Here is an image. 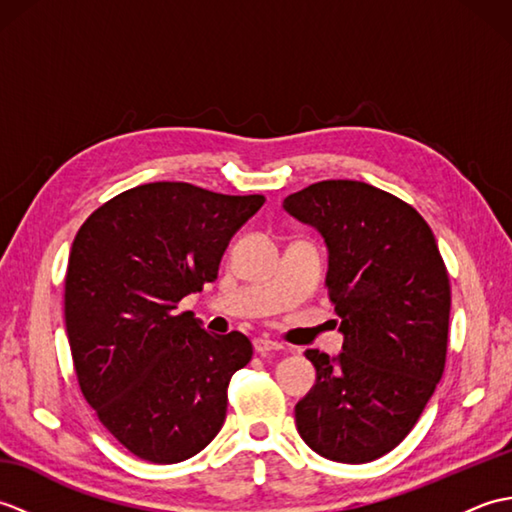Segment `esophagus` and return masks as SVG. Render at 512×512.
Instances as JSON below:
<instances>
[{
    "instance_id": "obj_1",
    "label": "esophagus",
    "mask_w": 512,
    "mask_h": 512,
    "mask_svg": "<svg viewBox=\"0 0 512 512\" xmlns=\"http://www.w3.org/2000/svg\"><path fill=\"white\" fill-rule=\"evenodd\" d=\"M253 347H255V352L257 354H270V352H277V350H281V345L277 343V341H273V339H255L253 341Z\"/></svg>"
}]
</instances>
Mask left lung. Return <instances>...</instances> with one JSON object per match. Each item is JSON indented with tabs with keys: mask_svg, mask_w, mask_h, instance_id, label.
I'll return each instance as SVG.
<instances>
[{
	"mask_svg": "<svg viewBox=\"0 0 512 512\" xmlns=\"http://www.w3.org/2000/svg\"><path fill=\"white\" fill-rule=\"evenodd\" d=\"M284 209L328 246V286L343 352L306 350L317 383L295 407L297 431L323 458L372 462L405 440L444 372L449 275L422 215L356 180H323Z\"/></svg>",
	"mask_w": 512,
	"mask_h": 512,
	"instance_id": "left-lung-1",
	"label": "left lung"
}]
</instances>
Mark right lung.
<instances>
[{"label":"right lung","mask_w":512,"mask_h":512,"mask_svg":"<svg viewBox=\"0 0 512 512\" xmlns=\"http://www.w3.org/2000/svg\"><path fill=\"white\" fill-rule=\"evenodd\" d=\"M264 195L149 182L96 209L65 273V330L85 400L138 458L176 464L209 444L253 345L217 336L178 303L217 279L231 237Z\"/></svg>","instance_id":"add662e5"}]
</instances>
